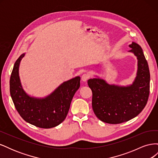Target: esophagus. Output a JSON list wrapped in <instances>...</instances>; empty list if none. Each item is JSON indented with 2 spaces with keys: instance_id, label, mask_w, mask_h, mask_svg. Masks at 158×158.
Instances as JSON below:
<instances>
[{
  "instance_id": "1",
  "label": "esophagus",
  "mask_w": 158,
  "mask_h": 158,
  "mask_svg": "<svg viewBox=\"0 0 158 158\" xmlns=\"http://www.w3.org/2000/svg\"><path fill=\"white\" fill-rule=\"evenodd\" d=\"M89 78V74H84L82 76V80L83 81V82H86V81L88 80V79Z\"/></svg>"
}]
</instances>
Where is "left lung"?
<instances>
[{"label": "left lung", "instance_id": "obj_1", "mask_svg": "<svg viewBox=\"0 0 158 158\" xmlns=\"http://www.w3.org/2000/svg\"><path fill=\"white\" fill-rule=\"evenodd\" d=\"M137 59L136 77L126 85L109 84L95 76L88 80L92 91V108L104 123L119 124L135 118L144 108L150 93L149 67L141 47L135 42L128 45Z\"/></svg>", "mask_w": 158, "mask_h": 158}]
</instances>
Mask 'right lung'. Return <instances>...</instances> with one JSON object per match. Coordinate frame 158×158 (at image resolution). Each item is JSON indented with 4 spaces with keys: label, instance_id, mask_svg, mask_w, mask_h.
<instances>
[{
    "label": "right lung",
    "instance_id": "1",
    "mask_svg": "<svg viewBox=\"0 0 158 158\" xmlns=\"http://www.w3.org/2000/svg\"><path fill=\"white\" fill-rule=\"evenodd\" d=\"M22 54L14 63L10 80V92L18 113L27 123L42 128L55 127L67 115L70 106L80 85L79 76L60 84L53 92L43 98L31 96L23 89L19 76Z\"/></svg>",
    "mask_w": 158,
    "mask_h": 158
}]
</instances>
